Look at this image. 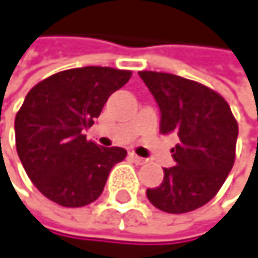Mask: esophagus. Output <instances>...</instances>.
<instances>
[{
  "mask_svg": "<svg viewBox=\"0 0 258 258\" xmlns=\"http://www.w3.org/2000/svg\"><path fill=\"white\" fill-rule=\"evenodd\" d=\"M130 157H132V159H133V160H135L138 165H144V163L147 162L144 157H139V156H138V154H135V153H130Z\"/></svg>",
  "mask_w": 258,
  "mask_h": 258,
  "instance_id": "34e87169",
  "label": "esophagus"
}]
</instances>
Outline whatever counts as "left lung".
Here are the masks:
<instances>
[{
	"label": "left lung",
	"instance_id": "left-lung-1",
	"mask_svg": "<svg viewBox=\"0 0 258 258\" xmlns=\"http://www.w3.org/2000/svg\"><path fill=\"white\" fill-rule=\"evenodd\" d=\"M160 111V133H176L174 167L163 168V182L147 189L160 211H194L217 194L235 159L238 126L228 102L199 82L159 72H139Z\"/></svg>",
	"mask_w": 258,
	"mask_h": 258
}]
</instances>
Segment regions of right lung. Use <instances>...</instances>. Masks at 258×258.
Here are the masks:
<instances>
[{
  "label": "right lung",
  "instance_id": "obj_1",
  "mask_svg": "<svg viewBox=\"0 0 258 258\" xmlns=\"http://www.w3.org/2000/svg\"><path fill=\"white\" fill-rule=\"evenodd\" d=\"M132 72L81 67L36 84L15 117L16 151L33 185L54 204L79 208L104 191L111 168L125 159L120 147H99L84 130L93 125Z\"/></svg>",
  "mask_w": 258,
  "mask_h": 258
}]
</instances>
